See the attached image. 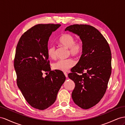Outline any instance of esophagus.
<instances>
[{"label":"esophagus","mask_w":125,"mask_h":125,"mask_svg":"<svg viewBox=\"0 0 125 125\" xmlns=\"http://www.w3.org/2000/svg\"><path fill=\"white\" fill-rule=\"evenodd\" d=\"M64 75H65V77L66 78H68V74H67V73H66V72H64Z\"/></svg>","instance_id":"esophagus-1"}]
</instances>
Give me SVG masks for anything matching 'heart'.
Masks as SVG:
<instances>
[{
    "label": "heart",
    "mask_w": 125,
    "mask_h": 125,
    "mask_svg": "<svg viewBox=\"0 0 125 125\" xmlns=\"http://www.w3.org/2000/svg\"><path fill=\"white\" fill-rule=\"evenodd\" d=\"M59 43L68 48L69 53L73 56H78L82 52L83 44L81 41H75V37L70 34H64L59 40ZM48 56L51 59L55 57V47L53 45H50L47 48ZM75 61L72 58L60 60L53 63V69L58 71L65 72L75 65Z\"/></svg>",
    "instance_id": "1"
}]
</instances>
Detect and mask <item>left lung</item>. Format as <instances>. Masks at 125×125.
Masks as SVG:
<instances>
[{
  "mask_svg": "<svg viewBox=\"0 0 125 125\" xmlns=\"http://www.w3.org/2000/svg\"><path fill=\"white\" fill-rule=\"evenodd\" d=\"M67 31L78 35L83 44L80 59L68 74L75 83L72 98L79 107L88 109L97 104L106 91L111 73L110 49L100 32L90 25H73Z\"/></svg>",
  "mask_w": 125,
  "mask_h": 125,
  "instance_id": "8db88e82",
  "label": "left lung"
}]
</instances>
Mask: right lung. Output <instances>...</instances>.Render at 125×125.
Listing matches in <instances>:
<instances>
[{
    "label": "right lung",
    "mask_w": 125,
    "mask_h": 125,
    "mask_svg": "<svg viewBox=\"0 0 125 125\" xmlns=\"http://www.w3.org/2000/svg\"><path fill=\"white\" fill-rule=\"evenodd\" d=\"M60 26L35 25L22 35L16 49L14 68L17 86L28 103L39 110L54 104L66 79L62 71H51L48 61V41ZM44 72H49L44 78Z\"/></svg>",
    "instance_id": "obj_1"
}]
</instances>
